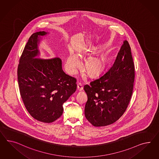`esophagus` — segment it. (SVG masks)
<instances>
[{"mask_svg":"<svg viewBox=\"0 0 159 159\" xmlns=\"http://www.w3.org/2000/svg\"><path fill=\"white\" fill-rule=\"evenodd\" d=\"M77 89L78 91H81L83 90V88L82 84H81L80 83H79V84H77Z\"/></svg>","mask_w":159,"mask_h":159,"instance_id":"obj_1","label":"esophagus"}]
</instances>
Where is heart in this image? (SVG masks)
I'll list each match as a JSON object with an SVG mask.
<instances>
[{
  "mask_svg": "<svg viewBox=\"0 0 159 159\" xmlns=\"http://www.w3.org/2000/svg\"><path fill=\"white\" fill-rule=\"evenodd\" d=\"M82 57V54L77 55L74 53L69 55L65 62V68L69 73L75 75L77 73L78 68L80 65V58ZM103 66V61L98 58H93L86 62L84 68L90 76H95L102 72Z\"/></svg>",
  "mask_w": 159,
  "mask_h": 159,
  "instance_id": "b5f03b06",
  "label": "heart"
}]
</instances>
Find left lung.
Listing matches in <instances>:
<instances>
[{"label": "left lung", "instance_id": "1", "mask_svg": "<svg viewBox=\"0 0 159 159\" xmlns=\"http://www.w3.org/2000/svg\"><path fill=\"white\" fill-rule=\"evenodd\" d=\"M134 77L131 48L125 40L112 66L89 85L84 86L88 97L84 114L91 124L106 126L123 115L132 95Z\"/></svg>", "mask_w": 159, "mask_h": 159}]
</instances>
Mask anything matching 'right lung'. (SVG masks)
Returning <instances> with one entry per match:
<instances>
[{
    "instance_id": "obj_1",
    "label": "right lung",
    "mask_w": 159,
    "mask_h": 159,
    "mask_svg": "<svg viewBox=\"0 0 159 159\" xmlns=\"http://www.w3.org/2000/svg\"><path fill=\"white\" fill-rule=\"evenodd\" d=\"M49 32L31 35L22 52L18 67L20 94L26 110L39 121L50 123L62 115L63 103L76 90L75 78L62 69L59 57L39 58V43Z\"/></svg>"
}]
</instances>
